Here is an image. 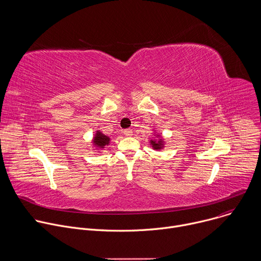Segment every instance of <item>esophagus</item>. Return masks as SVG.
<instances>
[{
    "mask_svg": "<svg viewBox=\"0 0 261 261\" xmlns=\"http://www.w3.org/2000/svg\"><path fill=\"white\" fill-rule=\"evenodd\" d=\"M123 133H124V135H125V136H132V135H133V131H132V129H125Z\"/></svg>",
    "mask_w": 261,
    "mask_h": 261,
    "instance_id": "1",
    "label": "esophagus"
}]
</instances>
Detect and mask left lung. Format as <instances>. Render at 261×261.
Wrapping results in <instances>:
<instances>
[{"instance_id":"obj_1","label":"left lung","mask_w":261,"mask_h":261,"mask_svg":"<svg viewBox=\"0 0 261 261\" xmlns=\"http://www.w3.org/2000/svg\"><path fill=\"white\" fill-rule=\"evenodd\" d=\"M163 140L162 139H158V140H154L152 139L151 140V145L153 146V148H155V150H161V148L163 147Z\"/></svg>"}]
</instances>
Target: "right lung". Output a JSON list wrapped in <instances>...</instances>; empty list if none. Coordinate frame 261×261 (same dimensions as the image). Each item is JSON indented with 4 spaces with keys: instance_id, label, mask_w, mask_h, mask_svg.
I'll return each mask as SVG.
<instances>
[{
    "instance_id": "right-lung-1",
    "label": "right lung",
    "mask_w": 261,
    "mask_h": 261,
    "mask_svg": "<svg viewBox=\"0 0 261 261\" xmlns=\"http://www.w3.org/2000/svg\"><path fill=\"white\" fill-rule=\"evenodd\" d=\"M109 137L104 135L103 133H101L100 131H97V133L95 134V137H94V144L99 147V148H103L105 145H108L109 144Z\"/></svg>"
}]
</instances>
